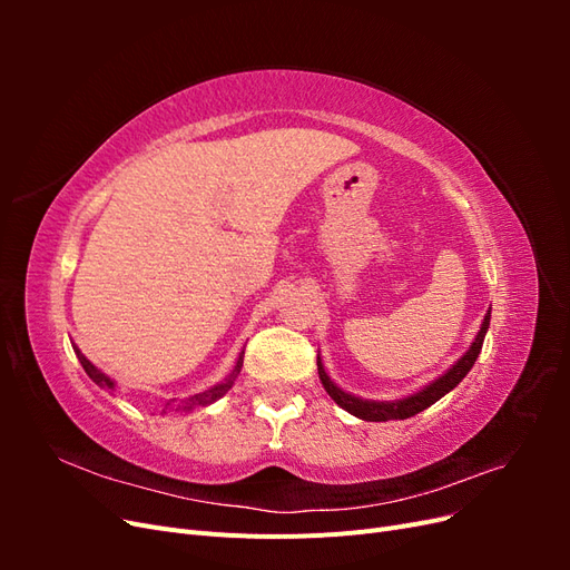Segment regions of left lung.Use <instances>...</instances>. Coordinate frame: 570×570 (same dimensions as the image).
I'll use <instances>...</instances> for the list:
<instances>
[{
    "mask_svg": "<svg viewBox=\"0 0 570 570\" xmlns=\"http://www.w3.org/2000/svg\"><path fill=\"white\" fill-rule=\"evenodd\" d=\"M488 327H490V314L485 316V321H482L480 333L475 335V342L471 344V350L465 352V354L456 361V364H454L450 371H446L442 377H438L435 383H430L428 387H423V390L416 392V394L404 396V400H396V402H368V400H358V396H354V394L342 392V390L331 381V377H327V373H325V368H323V364H321V358H318L321 383H323L325 392L333 396L337 406H342L344 411H350L352 416H356V419H361V421H375V423H377V421H404V419L416 416V413H421V411L428 409L430 404H435L438 400H442V396H444L446 392H452V390L463 381L465 373H469V371L473 368L475 358H478V354H480V350H482V340H485Z\"/></svg>",
    "mask_w": 570,
    "mask_h": 570,
    "instance_id": "1",
    "label": "left lung"
}]
</instances>
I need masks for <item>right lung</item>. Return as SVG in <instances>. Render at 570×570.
Masks as SVG:
<instances>
[{
    "mask_svg": "<svg viewBox=\"0 0 570 570\" xmlns=\"http://www.w3.org/2000/svg\"><path fill=\"white\" fill-rule=\"evenodd\" d=\"M76 354H78V358H80V364H82V368H85V373H88L92 381L99 385V387H105V390H114L116 387V383L111 381L109 375H105L101 373L97 366H92L88 358H85L80 352H78V347H76ZM243 358H245V352L239 354V358H237V364H235V368H233V373H230V377L226 383H220V385H214L212 390H204V392H199V394H193V396H187V400L183 402L185 406L183 409H193V406H206V404H214L216 400H220L223 394H226L230 387H233V383H235V377H237V373H239V368H243Z\"/></svg>",
    "mask_w": 570,
    "mask_h": 570,
    "instance_id": "1",
    "label": "right lung"
}]
</instances>
